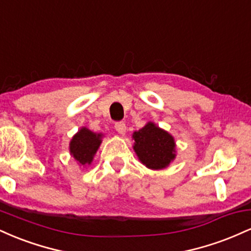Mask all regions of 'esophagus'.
Here are the masks:
<instances>
[{
	"mask_svg": "<svg viewBox=\"0 0 251 251\" xmlns=\"http://www.w3.org/2000/svg\"><path fill=\"white\" fill-rule=\"evenodd\" d=\"M114 127H116L117 132H118V133H119V134H125V132H126V125H125V123H123V122L116 123V125H114Z\"/></svg>",
	"mask_w": 251,
	"mask_h": 251,
	"instance_id": "1",
	"label": "esophagus"
}]
</instances>
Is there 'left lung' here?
<instances>
[{
	"label": "left lung",
	"instance_id": "obj_1",
	"mask_svg": "<svg viewBox=\"0 0 251 251\" xmlns=\"http://www.w3.org/2000/svg\"><path fill=\"white\" fill-rule=\"evenodd\" d=\"M132 138L134 139V152L146 168L165 169L176 158L174 137L154 123L150 122L139 131L133 132Z\"/></svg>",
	"mask_w": 251,
	"mask_h": 251
}]
</instances>
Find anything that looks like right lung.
Segmentation results:
<instances>
[{
  "instance_id": "obj_1",
  "label": "right lung",
  "mask_w": 251,
  "mask_h": 251,
  "mask_svg": "<svg viewBox=\"0 0 251 251\" xmlns=\"http://www.w3.org/2000/svg\"><path fill=\"white\" fill-rule=\"evenodd\" d=\"M101 133H96L87 127H81L72 138L70 143L71 154L80 165H89L93 162L94 154L101 144Z\"/></svg>"
}]
</instances>
